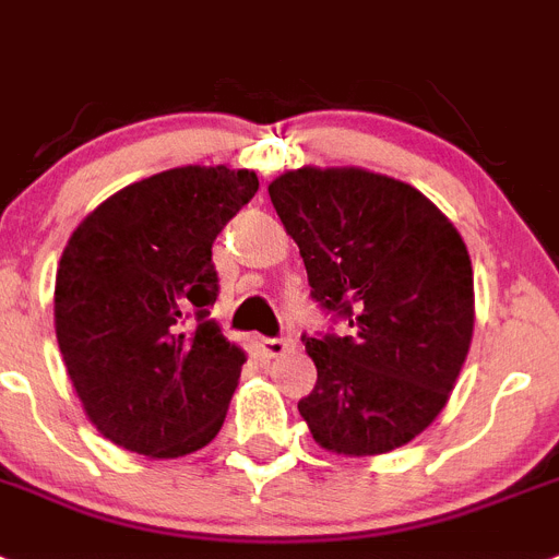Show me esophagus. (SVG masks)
<instances>
[{
  "label": "esophagus",
  "instance_id": "esophagus-1",
  "mask_svg": "<svg viewBox=\"0 0 559 559\" xmlns=\"http://www.w3.org/2000/svg\"><path fill=\"white\" fill-rule=\"evenodd\" d=\"M259 346L266 357H281L293 348V337H261Z\"/></svg>",
  "mask_w": 559,
  "mask_h": 559
}]
</instances>
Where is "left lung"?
<instances>
[{
	"label": "left lung",
	"mask_w": 559,
	"mask_h": 559,
	"mask_svg": "<svg viewBox=\"0 0 559 559\" xmlns=\"http://www.w3.org/2000/svg\"><path fill=\"white\" fill-rule=\"evenodd\" d=\"M266 191L312 298L352 326L346 337H304L318 382L298 411L312 439L357 459L402 448L433 425L467 360V245L425 193L357 165H304Z\"/></svg>",
	"instance_id": "8db88e82"
}]
</instances>
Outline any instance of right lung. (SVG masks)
<instances>
[{"instance_id":"1","label":"right lung","mask_w":559,"mask_h":559,"mask_svg":"<svg viewBox=\"0 0 559 559\" xmlns=\"http://www.w3.org/2000/svg\"><path fill=\"white\" fill-rule=\"evenodd\" d=\"M259 191L227 165L126 186L72 230L56 273V337L98 433L148 459L216 439L247 354L211 318L213 239Z\"/></svg>"}]
</instances>
